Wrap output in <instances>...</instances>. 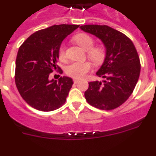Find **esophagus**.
Returning a JSON list of instances; mask_svg holds the SVG:
<instances>
[{
	"label": "esophagus",
	"mask_w": 156,
	"mask_h": 156,
	"mask_svg": "<svg viewBox=\"0 0 156 156\" xmlns=\"http://www.w3.org/2000/svg\"><path fill=\"white\" fill-rule=\"evenodd\" d=\"M79 80H77V79H73V82H74V83H77L79 82Z\"/></svg>",
	"instance_id": "esophagus-1"
}]
</instances>
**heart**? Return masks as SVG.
Wrapping results in <instances>:
<instances>
[{"label":"heart","mask_w":156,"mask_h":156,"mask_svg":"<svg viewBox=\"0 0 156 156\" xmlns=\"http://www.w3.org/2000/svg\"><path fill=\"white\" fill-rule=\"evenodd\" d=\"M74 41L83 50L87 51V57L94 63L99 64L104 60L105 50L101 47H93L94 41L90 35L86 34H77L74 37ZM58 58L62 61L66 58L64 46H61L59 48ZM90 69H91V64L89 62H76L70 63L69 66H67L66 68V73L71 77L80 79L84 76Z\"/></svg>","instance_id":"heart-1"}]
</instances>
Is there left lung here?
<instances>
[{
  "label": "left lung",
  "instance_id": "obj_1",
  "mask_svg": "<svg viewBox=\"0 0 156 156\" xmlns=\"http://www.w3.org/2000/svg\"><path fill=\"white\" fill-rule=\"evenodd\" d=\"M83 31L98 37L105 48V57L96 75L105 78L89 83L84 96L90 105L111 110L124 103L138 81L140 64L133 42L121 32L100 25H84Z\"/></svg>",
  "mask_w": 156,
  "mask_h": 156
}]
</instances>
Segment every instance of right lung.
<instances>
[{
  "label": "right lung",
  "mask_w": 156,
  "mask_h": 156,
  "mask_svg": "<svg viewBox=\"0 0 156 156\" xmlns=\"http://www.w3.org/2000/svg\"><path fill=\"white\" fill-rule=\"evenodd\" d=\"M79 25H54L35 32L20 46L16 62V84L26 102L43 112L58 109L66 102L73 80L68 76L49 80L57 66L58 49Z\"/></svg>",
  "instance_id": "add662e5"
}]
</instances>
